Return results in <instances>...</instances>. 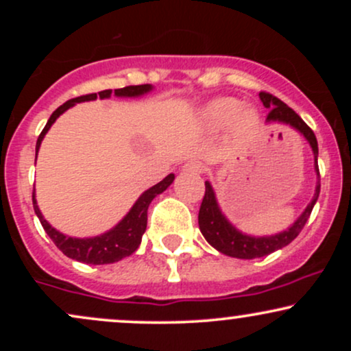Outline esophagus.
Here are the masks:
<instances>
[{"label": "esophagus", "instance_id": "1", "mask_svg": "<svg viewBox=\"0 0 351 351\" xmlns=\"http://www.w3.org/2000/svg\"><path fill=\"white\" fill-rule=\"evenodd\" d=\"M183 170L189 171V173H203L204 171V165L201 162H196V160H191V162H188L186 165H184Z\"/></svg>", "mask_w": 351, "mask_h": 351}]
</instances>
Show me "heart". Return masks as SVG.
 Segmentation results:
<instances>
[{
  "label": "heart",
  "mask_w": 351,
  "mask_h": 351,
  "mask_svg": "<svg viewBox=\"0 0 351 351\" xmlns=\"http://www.w3.org/2000/svg\"><path fill=\"white\" fill-rule=\"evenodd\" d=\"M204 122L211 127H224L232 123L237 135H249L259 127V114L254 107H243V102L234 97H219L211 100L203 110Z\"/></svg>",
  "instance_id": "b5f03b06"
}]
</instances>
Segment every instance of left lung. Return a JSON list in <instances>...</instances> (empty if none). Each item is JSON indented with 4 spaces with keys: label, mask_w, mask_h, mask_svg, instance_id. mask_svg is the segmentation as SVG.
Listing matches in <instances>:
<instances>
[{
    "label": "left lung",
    "mask_w": 351,
    "mask_h": 351,
    "mask_svg": "<svg viewBox=\"0 0 351 351\" xmlns=\"http://www.w3.org/2000/svg\"><path fill=\"white\" fill-rule=\"evenodd\" d=\"M259 97L263 100L264 107L269 108L267 123L279 122L291 125L292 128H295L299 134L305 136V140H307L310 147H312L313 156H315V171L318 178H320V171H318L317 165L318 145L312 128H310L308 125L287 106V104L282 102L280 99L274 97L272 94H267V92H261ZM204 184H206V191H204V198L203 203H201L198 215L201 234H203L204 239L221 254L237 257V259H256V257H264L272 254L274 251H277V249H282L287 244H291L292 241L299 236V232L302 231V228L305 226V223H307L310 213H312V209L315 206L318 199V193H320V180H318L315 186V195H313L312 201H310L308 206L305 208V211L297 217V221L291 228L272 236L256 237L244 234V232H241L239 229H236L231 223H229L228 217L224 216L223 211L219 209V204H217L215 189H213L211 183L206 181Z\"/></svg>",
    "instance_id": "8db88e82"
}]
</instances>
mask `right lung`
<instances>
[{
  "mask_svg": "<svg viewBox=\"0 0 351 351\" xmlns=\"http://www.w3.org/2000/svg\"><path fill=\"white\" fill-rule=\"evenodd\" d=\"M150 84H142V86H128L123 88H115L114 92L108 88V90H100L99 94H87V95H80V97L71 99L67 100L66 104H62L59 108H56L52 112V115L47 120L46 127L43 128L41 135H39L38 143H36V158H38V152L39 147H41V142L44 138V135L47 134V130L52 127V123L58 120L59 115H62L67 108L74 107L75 104L79 102H87V100H95L97 97L100 99H108L112 94H115L117 97H140V95L148 94L152 90ZM175 180V175L170 173L167 178H163L160 183H156L155 186H152L150 189L143 193L138 199L135 201V204L132 206L130 211L127 213V216L117 224L115 228H112L110 231L104 232V234L95 236V237H71L59 232L58 229H54L44 219L43 213L39 211L38 203H36V196L33 193V204H34V213L38 215L39 221H41L44 231L47 232V236L51 237L52 243L59 247V251H62L67 257L71 259L79 261V263L84 264H94V265H100V264H112V263H119L122 261L123 257L130 256L134 254L136 249H138L140 243H142V236L147 229V211L150 203L153 201L155 196H158L160 193H163Z\"/></svg>",
  "mask_w": 351,
  "mask_h": 351,
  "instance_id": "add662e5",
  "label": "right lung"
}]
</instances>
